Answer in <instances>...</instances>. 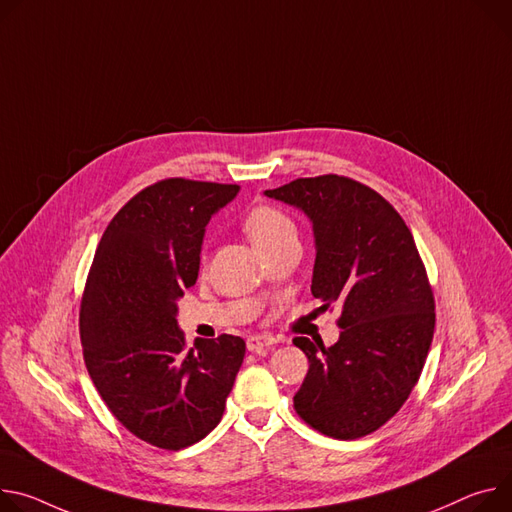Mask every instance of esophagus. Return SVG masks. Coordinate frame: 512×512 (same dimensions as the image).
<instances>
[{
	"label": "esophagus",
	"instance_id": "obj_1",
	"mask_svg": "<svg viewBox=\"0 0 512 512\" xmlns=\"http://www.w3.org/2000/svg\"><path fill=\"white\" fill-rule=\"evenodd\" d=\"M277 341H275V337H271V335H253V337H249L247 339V349L251 351V353H259V351H263V349H267V347H271V345H275Z\"/></svg>",
	"mask_w": 512,
	"mask_h": 512
}]
</instances>
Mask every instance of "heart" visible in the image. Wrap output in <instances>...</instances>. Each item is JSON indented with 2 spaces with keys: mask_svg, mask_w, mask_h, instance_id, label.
Wrapping results in <instances>:
<instances>
[{
  "mask_svg": "<svg viewBox=\"0 0 512 512\" xmlns=\"http://www.w3.org/2000/svg\"><path fill=\"white\" fill-rule=\"evenodd\" d=\"M245 232L249 235L251 243L263 251L269 249L271 245L280 243L288 237H296V226L292 218L277 210L273 206H255L247 216H245Z\"/></svg>",
  "mask_w": 512,
  "mask_h": 512,
  "instance_id": "obj_1",
  "label": "heart"
}]
</instances>
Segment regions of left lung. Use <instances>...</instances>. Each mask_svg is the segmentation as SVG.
<instances>
[{"label": "left lung", "instance_id": "8db88e82", "mask_svg": "<svg viewBox=\"0 0 512 512\" xmlns=\"http://www.w3.org/2000/svg\"><path fill=\"white\" fill-rule=\"evenodd\" d=\"M312 224V296L343 308L339 341L296 337L308 374L294 396L304 421L335 439L374 433L400 410L427 361L435 302L412 232L371 188L339 175L265 190Z\"/></svg>", "mask_w": 512, "mask_h": 512}]
</instances>
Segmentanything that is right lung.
Wrapping results in <instances>:
<instances>
[{
  "instance_id": "add662e5",
  "label": "right lung",
  "mask_w": 512,
  "mask_h": 512,
  "mask_svg": "<svg viewBox=\"0 0 512 512\" xmlns=\"http://www.w3.org/2000/svg\"><path fill=\"white\" fill-rule=\"evenodd\" d=\"M239 185L165 179L108 224L89 269L79 327L85 367L118 421L161 449L204 439L245 357L241 337L185 347L179 298L198 280L210 218Z\"/></svg>"
}]
</instances>
